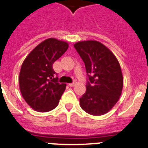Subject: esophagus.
I'll return each instance as SVG.
<instances>
[{"mask_svg": "<svg viewBox=\"0 0 148 148\" xmlns=\"http://www.w3.org/2000/svg\"><path fill=\"white\" fill-rule=\"evenodd\" d=\"M76 84H77V82L74 81L73 83H72V84H69V86H71V87H73V86H74L76 85Z\"/></svg>", "mask_w": 148, "mask_h": 148, "instance_id": "34e87169", "label": "esophagus"}]
</instances>
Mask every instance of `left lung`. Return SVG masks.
I'll return each mask as SVG.
<instances>
[{"label": "left lung", "mask_w": 148, "mask_h": 148, "mask_svg": "<svg viewBox=\"0 0 148 148\" xmlns=\"http://www.w3.org/2000/svg\"><path fill=\"white\" fill-rule=\"evenodd\" d=\"M74 47L85 63L89 81L80 99L81 108L101 116L109 112L122 94L123 77L115 55L101 42L83 40Z\"/></svg>", "instance_id": "left-lung-1"}]
</instances>
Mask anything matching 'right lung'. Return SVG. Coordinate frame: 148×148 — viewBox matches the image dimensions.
Returning <instances> with one entry per match:
<instances>
[{
	"label": "right lung",
	"instance_id": "1",
	"mask_svg": "<svg viewBox=\"0 0 148 148\" xmlns=\"http://www.w3.org/2000/svg\"><path fill=\"white\" fill-rule=\"evenodd\" d=\"M68 48L66 41L50 38L39 43L25 59L18 76L19 89L33 110L48 112L59 105L66 84L58 83L53 64Z\"/></svg>",
	"mask_w": 148,
	"mask_h": 148
}]
</instances>
